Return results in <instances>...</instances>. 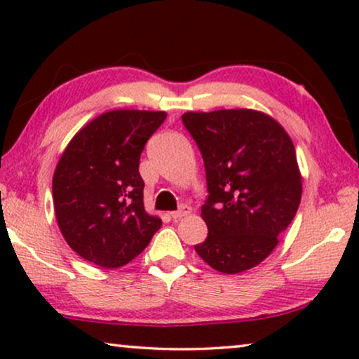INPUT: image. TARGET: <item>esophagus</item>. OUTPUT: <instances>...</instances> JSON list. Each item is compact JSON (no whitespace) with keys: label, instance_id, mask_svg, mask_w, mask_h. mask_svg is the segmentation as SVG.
<instances>
[{"label":"esophagus","instance_id":"obj_1","mask_svg":"<svg viewBox=\"0 0 359 359\" xmlns=\"http://www.w3.org/2000/svg\"><path fill=\"white\" fill-rule=\"evenodd\" d=\"M189 214H191V209L188 208V205H181L178 210H175V212H170L171 219H175V220H178L181 217H186V215H189Z\"/></svg>","mask_w":359,"mask_h":359}]
</instances>
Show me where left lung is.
Wrapping results in <instances>:
<instances>
[{"instance_id":"1","label":"left lung","mask_w":359,"mask_h":359,"mask_svg":"<svg viewBox=\"0 0 359 359\" xmlns=\"http://www.w3.org/2000/svg\"><path fill=\"white\" fill-rule=\"evenodd\" d=\"M203 154L208 238L194 250L219 273L237 274L268 258L297 212L302 175L284 127L255 109L184 112Z\"/></svg>"}]
</instances>
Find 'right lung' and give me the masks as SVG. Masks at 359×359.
<instances>
[{
    "mask_svg": "<svg viewBox=\"0 0 359 359\" xmlns=\"http://www.w3.org/2000/svg\"><path fill=\"white\" fill-rule=\"evenodd\" d=\"M165 111L102 112L73 135L52 180L58 229L86 262L121 268L144 252L161 227L144 208L140 154Z\"/></svg>",
    "mask_w": 359,
    "mask_h": 359,
    "instance_id": "obj_1",
    "label": "right lung"
}]
</instances>
